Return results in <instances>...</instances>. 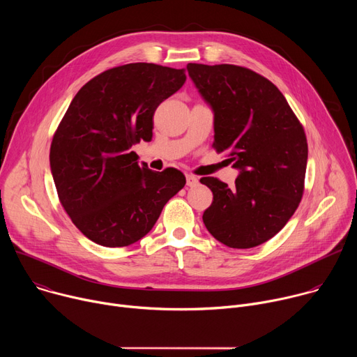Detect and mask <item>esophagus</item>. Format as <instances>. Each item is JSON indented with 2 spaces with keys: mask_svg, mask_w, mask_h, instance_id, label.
Segmentation results:
<instances>
[{
  "mask_svg": "<svg viewBox=\"0 0 357 357\" xmlns=\"http://www.w3.org/2000/svg\"><path fill=\"white\" fill-rule=\"evenodd\" d=\"M199 183V179L195 176V175H192V174H186V185L188 186H196Z\"/></svg>",
  "mask_w": 357,
  "mask_h": 357,
  "instance_id": "obj_1",
  "label": "esophagus"
}]
</instances>
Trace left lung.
<instances>
[{"mask_svg":"<svg viewBox=\"0 0 357 357\" xmlns=\"http://www.w3.org/2000/svg\"><path fill=\"white\" fill-rule=\"evenodd\" d=\"M188 72L215 113L216 152L240 169L233 188L213 176L200 182L213 192L203 212L209 233L231 248H251L274 237L303 195L308 142L278 87L236 65L188 63Z\"/></svg>","mask_w":357,"mask_h":357,"instance_id":"8db88e82","label":"left lung"}]
</instances>
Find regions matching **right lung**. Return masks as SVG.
I'll list each match as a JSON object with an SVG mask.
<instances>
[{"label": "right lung", "instance_id": "add662e5", "mask_svg": "<svg viewBox=\"0 0 357 357\" xmlns=\"http://www.w3.org/2000/svg\"><path fill=\"white\" fill-rule=\"evenodd\" d=\"M185 80V69L128 63L97 75L73 97L49 161L65 212L91 241H138L185 186L181 171H151L131 151L141 139L151 141L157 107Z\"/></svg>", "mask_w": 357, "mask_h": 357}]
</instances>
